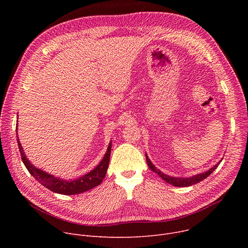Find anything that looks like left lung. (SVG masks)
Instances as JSON below:
<instances>
[{
	"mask_svg": "<svg viewBox=\"0 0 248 248\" xmlns=\"http://www.w3.org/2000/svg\"><path fill=\"white\" fill-rule=\"evenodd\" d=\"M145 156H146V161H147L148 167L151 169V170H153V171L156 172L159 176H161V178H162L167 184H170V185L174 186H176V187H186V186H190L196 185V184H198L199 182L205 180L208 175H210L212 172H213V171L218 168V166L220 165V163H221L222 160H223V158H222L214 167H212L211 169H209L208 170H206V171H204V172L197 173V174H195V175L190 176V178H178V176H171V175L166 174L165 172H163L162 170H160L159 169H157V168L155 167V165L150 161L149 157L147 156V153H145Z\"/></svg>",
	"mask_w": 248,
	"mask_h": 248,
	"instance_id": "left-lung-1",
	"label": "left lung"
}]
</instances>
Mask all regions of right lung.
Returning a JSON list of instances; mask_svg holds the SVG:
<instances>
[{
	"mask_svg": "<svg viewBox=\"0 0 248 248\" xmlns=\"http://www.w3.org/2000/svg\"><path fill=\"white\" fill-rule=\"evenodd\" d=\"M16 140H17L18 149L20 152L22 162L26 167L27 170L30 172V174L35 180L39 182L42 186H44L46 188L50 189L53 192L63 194V195H75V194L83 193L89 189L94 188L95 186H98L105 179V175H106V172H107L109 162H110L112 141H110L107 152L105 153L101 162L92 170L79 176V178L76 180H63L51 173H48L47 171L41 169H38L33 164H31L23 152L18 135Z\"/></svg>",
	"mask_w": 248,
	"mask_h": 248,
	"instance_id": "right-lung-1",
	"label": "right lung"
}]
</instances>
